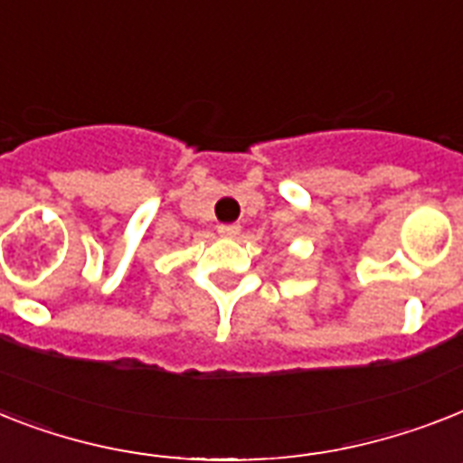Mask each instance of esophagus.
Listing matches in <instances>:
<instances>
[{
  "instance_id": "esophagus-1",
  "label": "esophagus",
  "mask_w": 463,
  "mask_h": 463,
  "mask_svg": "<svg viewBox=\"0 0 463 463\" xmlns=\"http://www.w3.org/2000/svg\"><path fill=\"white\" fill-rule=\"evenodd\" d=\"M219 232L223 235V238H235V235L240 232V225L238 223H221Z\"/></svg>"
}]
</instances>
